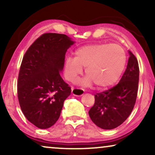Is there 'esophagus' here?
<instances>
[{"label": "esophagus", "mask_w": 155, "mask_h": 155, "mask_svg": "<svg viewBox=\"0 0 155 155\" xmlns=\"http://www.w3.org/2000/svg\"><path fill=\"white\" fill-rule=\"evenodd\" d=\"M72 94L74 96L80 97L84 94V90L81 88H72Z\"/></svg>", "instance_id": "34e87169"}]
</instances>
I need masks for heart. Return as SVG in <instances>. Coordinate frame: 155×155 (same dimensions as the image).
<instances>
[{"label": "heart", "mask_w": 155, "mask_h": 155, "mask_svg": "<svg viewBox=\"0 0 155 155\" xmlns=\"http://www.w3.org/2000/svg\"><path fill=\"white\" fill-rule=\"evenodd\" d=\"M126 63L124 48L116 44H94L82 46L75 51V57H67L64 75L75 82L85 68L87 76L80 83L105 88L112 85L121 75Z\"/></svg>", "instance_id": "obj_1"}]
</instances>
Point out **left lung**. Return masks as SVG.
<instances>
[{"mask_svg": "<svg viewBox=\"0 0 155 155\" xmlns=\"http://www.w3.org/2000/svg\"><path fill=\"white\" fill-rule=\"evenodd\" d=\"M130 57L126 71L116 86L94 95V104L89 111L93 123L104 130L121 125L132 112L137 95L139 65L134 55Z\"/></svg>", "mask_w": 155, "mask_h": 155, "instance_id": "1", "label": "left lung"}]
</instances>
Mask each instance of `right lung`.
Wrapping results in <instances>:
<instances>
[{
    "label": "right lung",
    "instance_id": "1",
    "mask_svg": "<svg viewBox=\"0 0 155 155\" xmlns=\"http://www.w3.org/2000/svg\"><path fill=\"white\" fill-rule=\"evenodd\" d=\"M74 43L65 35L45 33L24 55L18 75V100L25 117L37 128L46 129L56 124L71 94V87L60 73L65 53Z\"/></svg>",
    "mask_w": 155,
    "mask_h": 155
}]
</instances>
